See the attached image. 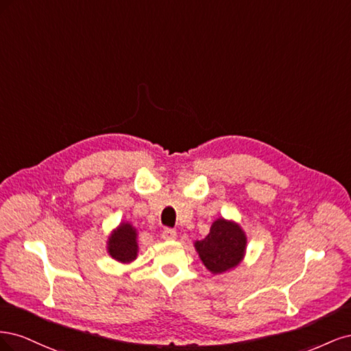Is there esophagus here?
Instances as JSON below:
<instances>
[{
    "instance_id": "1",
    "label": "esophagus",
    "mask_w": 351,
    "mask_h": 351,
    "mask_svg": "<svg viewBox=\"0 0 351 351\" xmlns=\"http://www.w3.org/2000/svg\"><path fill=\"white\" fill-rule=\"evenodd\" d=\"M161 237L164 240H176L177 232L174 230H171V228H164L162 232H161Z\"/></svg>"
}]
</instances>
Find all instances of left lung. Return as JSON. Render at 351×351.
I'll return each mask as SVG.
<instances>
[{
  "mask_svg": "<svg viewBox=\"0 0 351 351\" xmlns=\"http://www.w3.org/2000/svg\"><path fill=\"white\" fill-rule=\"evenodd\" d=\"M247 237L240 224L232 219L218 218L212 222L209 234L195 241L202 263L214 275L237 268L246 254Z\"/></svg>",
  "mask_w": 351,
  "mask_h": 351,
  "instance_id": "left-lung-1",
  "label": "left lung"
}]
</instances>
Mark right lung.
Here are the masks:
<instances>
[{
	"label": "right lung",
	"mask_w": 351,
	"mask_h": 351,
	"mask_svg": "<svg viewBox=\"0 0 351 351\" xmlns=\"http://www.w3.org/2000/svg\"><path fill=\"white\" fill-rule=\"evenodd\" d=\"M107 250L117 262L130 263L137 258V230L130 222H120V226L111 231L107 240Z\"/></svg>",
	"instance_id": "add662e5"
}]
</instances>
